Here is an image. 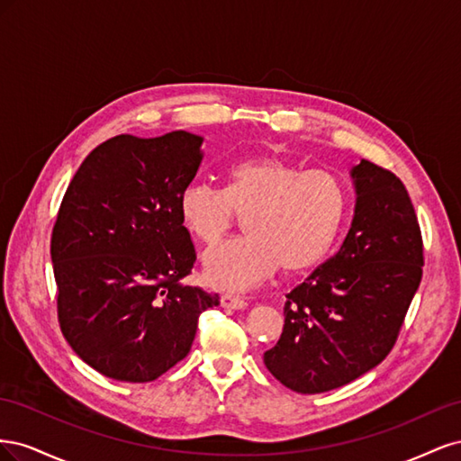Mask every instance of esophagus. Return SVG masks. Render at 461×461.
Segmentation results:
<instances>
[{
    "instance_id": "1",
    "label": "esophagus",
    "mask_w": 461,
    "mask_h": 461,
    "mask_svg": "<svg viewBox=\"0 0 461 461\" xmlns=\"http://www.w3.org/2000/svg\"><path fill=\"white\" fill-rule=\"evenodd\" d=\"M221 305H222V308H227V310H242V308H246L248 302L244 298H240V296L222 294L221 296Z\"/></svg>"
}]
</instances>
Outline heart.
Listing matches in <instances>:
<instances>
[{"instance_id": "b5f03b06", "label": "heart", "mask_w": 461, "mask_h": 461, "mask_svg": "<svg viewBox=\"0 0 461 461\" xmlns=\"http://www.w3.org/2000/svg\"><path fill=\"white\" fill-rule=\"evenodd\" d=\"M348 196L339 176L278 156L244 158L229 167L225 190L192 183L178 194L183 227L203 244H215L245 217L248 236L207 249L209 286L240 292L267 281L278 269L298 273L323 261L342 229Z\"/></svg>"}]
</instances>
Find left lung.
<instances>
[{"label":"left lung","mask_w":461,"mask_h":461,"mask_svg":"<svg viewBox=\"0 0 461 461\" xmlns=\"http://www.w3.org/2000/svg\"><path fill=\"white\" fill-rule=\"evenodd\" d=\"M350 178L346 239L286 294L283 334L263 354L275 379L300 394L329 393L379 366L421 283V230L406 186L367 159Z\"/></svg>","instance_id":"1"}]
</instances>
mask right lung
Here are the masks:
<instances>
[{"label":"right lung","mask_w":461,"mask_h":461,"mask_svg":"<svg viewBox=\"0 0 461 461\" xmlns=\"http://www.w3.org/2000/svg\"><path fill=\"white\" fill-rule=\"evenodd\" d=\"M203 136L119 134L90 151L51 234L58 312L77 356L109 379L149 383L190 352L217 294L185 286L196 261L178 194L203 159Z\"/></svg>","instance_id":"1"}]
</instances>
